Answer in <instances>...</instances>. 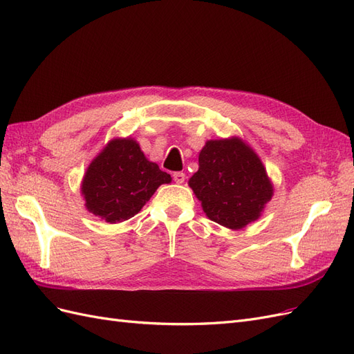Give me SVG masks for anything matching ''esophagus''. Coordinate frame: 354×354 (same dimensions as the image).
I'll return each instance as SVG.
<instances>
[{"mask_svg": "<svg viewBox=\"0 0 354 354\" xmlns=\"http://www.w3.org/2000/svg\"><path fill=\"white\" fill-rule=\"evenodd\" d=\"M173 178H174V181H176L177 185H181L185 181V178H186V174L181 173V171H177V173L173 174Z\"/></svg>", "mask_w": 354, "mask_h": 354, "instance_id": "obj_1", "label": "esophagus"}]
</instances>
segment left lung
Returning <instances> with one entry per match:
<instances>
[{"mask_svg":"<svg viewBox=\"0 0 354 354\" xmlns=\"http://www.w3.org/2000/svg\"><path fill=\"white\" fill-rule=\"evenodd\" d=\"M189 186L209 220L234 230L259 218L273 195L260 158L239 138L207 142Z\"/></svg>","mask_w":354,"mask_h":354,"instance_id":"left-lung-1","label":"left lung"}]
</instances>
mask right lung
I'll use <instances>...</instances> for the list:
<instances>
[{
    "instance_id": "1",
    "label": "right lung",
    "mask_w": 354,
    "mask_h": 354,
    "mask_svg": "<svg viewBox=\"0 0 354 354\" xmlns=\"http://www.w3.org/2000/svg\"><path fill=\"white\" fill-rule=\"evenodd\" d=\"M171 176L147 160L131 138H116L90 164L82 181L85 207L108 223L134 217Z\"/></svg>"
}]
</instances>
